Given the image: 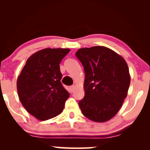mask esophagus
<instances>
[{"label": "esophagus", "mask_w": 150, "mask_h": 150, "mask_svg": "<svg viewBox=\"0 0 150 150\" xmlns=\"http://www.w3.org/2000/svg\"><path fill=\"white\" fill-rule=\"evenodd\" d=\"M75 85H72L71 87H70V91H71V92H73L74 90H75Z\"/></svg>", "instance_id": "1"}]
</instances>
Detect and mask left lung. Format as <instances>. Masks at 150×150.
Here are the masks:
<instances>
[{"label": "left lung", "instance_id": "left-lung-1", "mask_svg": "<svg viewBox=\"0 0 150 150\" xmlns=\"http://www.w3.org/2000/svg\"><path fill=\"white\" fill-rule=\"evenodd\" d=\"M85 73V97L79 101L82 113L98 123L116 116L127 97L130 75L127 63L105 46L80 49L75 53Z\"/></svg>", "mask_w": 150, "mask_h": 150}]
</instances>
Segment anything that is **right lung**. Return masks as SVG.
Masks as SVG:
<instances>
[{"mask_svg": "<svg viewBox=\"0 0 150 150\" xmlns=\"http://www.w3.org/2000/svg\"><path fill=\"white\" fill-rule=\"evenodd\" d=\"M69 49L47 48L27 59L17 80L22 106L38 120H46L59 115L70 94L62 85L60 63Z\"/></svg>", "mask_w": 150, "mask_h": 150, "instance_id": "1", "label": "right lung"}]
</instances>
